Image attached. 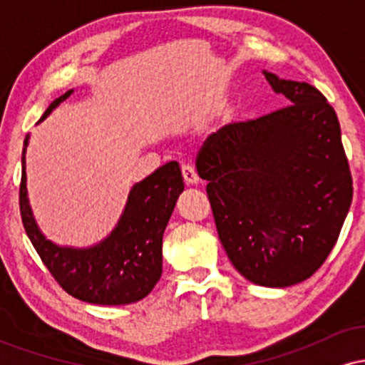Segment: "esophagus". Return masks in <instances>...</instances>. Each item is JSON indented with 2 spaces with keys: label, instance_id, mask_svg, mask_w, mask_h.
I'll return each instance as SVG.
<instances>
[{
  "label": "esophagus",
  "instance_id": "obj_1",
  "mask_svg": "<svg viewBox=\"0 0 365 365\" xmlns=\"http://www.w3.org/2000/svg\"><path fill=\"white\" fill-rule=\"evenodd\" d=\"M182 175L185 180L187 185H197L199 183V175H197L195 168L192 165H182Z\"/></svg>",
  "mask_w": 365,
  "mask_h": 365
}]
</instances>
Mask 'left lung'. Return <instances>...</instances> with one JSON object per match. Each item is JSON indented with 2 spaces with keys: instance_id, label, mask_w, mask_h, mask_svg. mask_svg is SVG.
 Listing matches in <instances>:
<instances>
[{
  "instance_id": "obj_1",
  "label": "left lung",
  "mask_w": 365,
  "mask_h": 365,
  "mask_svg": "<svg viewBox=\"0 0 365 365\" xmlns=\"http://www.w3.org/2000/svg\"><path fill=\"white\" fill-rule=\"evenodd\" d=\"M288 106L209 135L197 154L217 237L255 284L284 288L326 261L351 204V175L333 106L307 82L264 72Z\"/></svg>"
}]
</instances>
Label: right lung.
I'll use <instances>...</instances> for the list:
<instances>
[{"instance_id": "1", "label": "right lung", "mask_w": 365, "mask_h": 365, "mask_svg": "<svg viewBox=\"0 0 365 365\" xmlns=\"http://www.w3.org/2000/svg\"><path fill=\"white\" fill-rule=\"evenodd\" d=\"M72 91L49 104L43 121ZM24 142L20 215L32 245L44 266L66 293L82 302L98 305H125L148 297L163 273V233L168 225L178 195L183 192V177L177 161H170L130 190L115 230L87 249L60 247L41 233L27 199Z\"/></svg>"}]
</instances>
